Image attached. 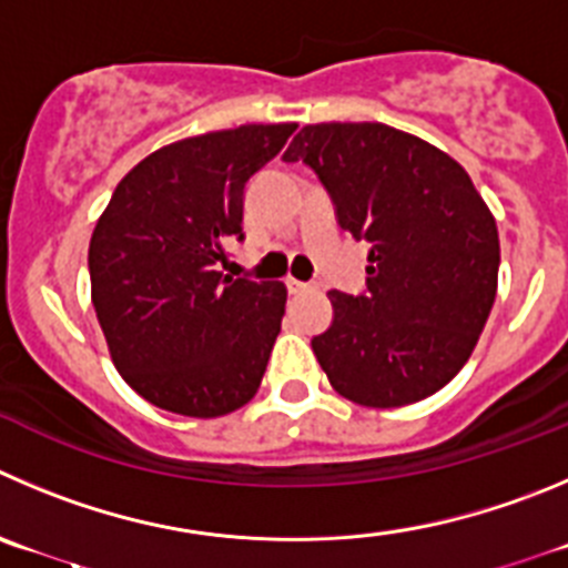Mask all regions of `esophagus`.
Wrapping results in <instances>:
<instances>
[{
  "instance_id": "obj_1",
  "label": "esophagus",
  "mask_w": 568,
  "mask_h": 568,
  "mask_svg": "<svg viewBox=\"0 0 568 568\" xmlns=\"http://www.w3.org/2000/svg\"><path fill=\"white\" fill-rule=\"evenodd\" d=\"M308 288H311V283H302V280L288 277V291H291V294H302V291H308Z\"/></svg>"
}]
</instances>
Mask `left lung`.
<instances>
[{
    "mask_svg": "<svg viewBox=\"0 0 568 568\" xmlns=\"http://www.w3.org/2000/svg\"><path fill=\"white\" fill-rule=\"evenodd\" d=\"M285 162L314 168L336 219L369 243L367 291H327L316 362L342 397L373 409L443 389L474 353L499 285V230L463 164L384 123H316Z\"/></svg>",
    "mask_w": 568,
    "mask_h": 568,
    "instance_id": "1",
    "label": "left lung"
}]
</instances>
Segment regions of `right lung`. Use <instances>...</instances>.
Masks as SVG:
<instances>
[{"mask_svg":"<svg viewBox=\"0 0 568 568\" xmlns=\"http://www.w3.org/2000/svg\"><path fill=\"white\" fill-rule=\"evenodd\" d=\"M294 123L237 125L159 148L116 184L89 243L92 305L111 362L148 404L221 417L260 389L283 283L219 272L243 237V190Z\"/></svg>","mask_w":568,"mask_h":568,"instance_id":"obj_1","label":"right lung"}]
</instances>
